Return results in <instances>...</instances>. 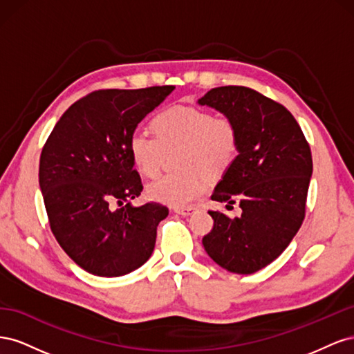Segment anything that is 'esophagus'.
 <instances>
[{
	"instance_id": "34e87169",
	"label": "esophagus",
	"mask_w": 354,
	"mask_h": 354,
	"mask_svg": "<svg viewBox=\"0 0 354 354\" xmlns=\"http://www.w3.org/2000/svg\"><path fill=\"white\" fill-rule=\"evenodd\" d=\"M196 208L195 207H177V208H174V212H177V214H180V216H183V217H187V216H190L192 212H194Z\"/></svg>"
}]
</instances>
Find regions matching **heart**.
<instances>
[{"label":"heart","instance_id":"heart-1","mask_svg":"<svg viewBox=\"0 0 354 354\" xmlns=\"http://www.w3.org/2000/svg\"><path fill=\"white\" fill-rule=\"evenodd\" d=\"M155 137L134 131L128 153L142 174L158 173L165 153H174V173L159 176L147 185V195L168 205L194 202L208 189L207 176H223L239 153V130L227 116H214L198 108H168L153 116Z\"/></svg>","mask_w":354,"mask_h":354}]
</instances>
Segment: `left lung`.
Wrapping results in <instances>:
<instances>
[{"label":"left lung","instance_id":"1","mask_svg":"<svg viewBox=\"0 0 354 354\" xmlns=\"http://www.w3.org/2000/svg\"><path fill=\"white\" fill-rule=\"evenodd\" d=\"M198 103L220 111L239 130V155L211 199L238 201L242 214L230 218L208 211L214 226L202 238L203 248L223 269L251 274L276 260L301 227L312 151L292 113L252 88L217 87Z\"/></svg>","mask_w":354,"mask_h":354}]
</instances>
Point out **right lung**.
<instances>
[{"label":"right lung","instance_id":"obj_1","mask_svg":"<svg viewBox=\"0 0 354 354\" xmlns=\"http://www.w3.org/2000/svg\"><path fill=\"white\" fill-rule=\"evenodd\" d=\"M174 88L93 91L62 115L42 147L39 187L50 229L63 251L91 274H127L153 252L156 227L168 208L128 202L143 190L128 140Z\"/></svg>","mask_w":354,"mask_h":354}]
</instances>
